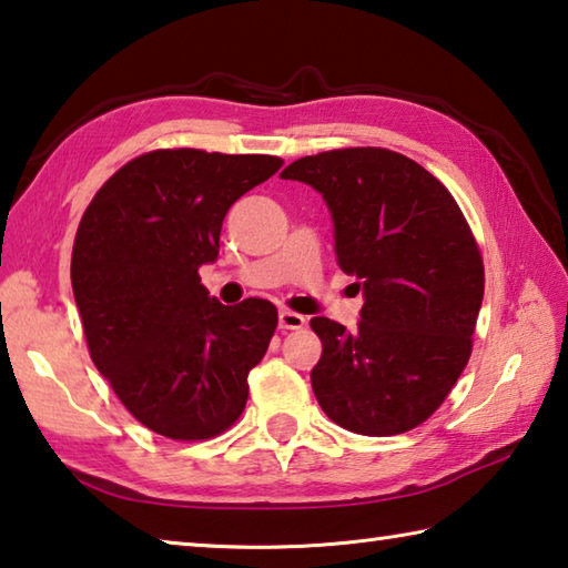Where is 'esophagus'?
Instances as JSON below:
<instances>
[{
    "label": "esophagus",
    "instance_id": "obj_1",
    "mask_svg": "<svg viewBox=\"0 0 568 568\" xmlns=\"http://www.w3.org/2000/svg\"><path fill=\"white\" fill-rule=\"evenodd\" d=\"M277 323H281V329H301L305 325V315L293 313V311H281Z\"/></svg>",
    "mask_w": 568,
    "mask_h": 568
}]
</instances>
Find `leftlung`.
I'll return each mask as SVG.
<instances>
[{
    "instance_id": "8db88e82",
    "label": "left lung",
    "mask_w": 568,
    "mask_h": 568,
    "mask_svg": "<svg viewBox=\"0 0 568 568\" xmlns=\"http://www.w3.org/2000/svg\"><path fill=\"white\" fill-rule=\"evenodd\" d=\"M281 179L323 193L343 273L363 287L349 333L329 317L313 392L355 435L389 437L432 417L467 367L484 263L457 201L429 171L389 149H337L293 161Z\"/></svg>"
}]
</instances>
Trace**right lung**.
<instances>
[{
	"mask_svg": "<svg viewBox=\"0 0 568 568\" xmlns=\"http://www.w3.org/2000/svg\"><path fill=\"white\" fill-rule=\"evenodd\" d=\"M281 166L261 153L159 149L121 166L81 215L71 287L91 359L156 435L211 439L241 417L277 311L261 297L219 303L199 267L219 257L231 205Z\"/></svg>",
	"mask_w": 568,
	"mask_h": 568,
	"instance_id": "1",
	"label": "right lung"
}]
</instances>
